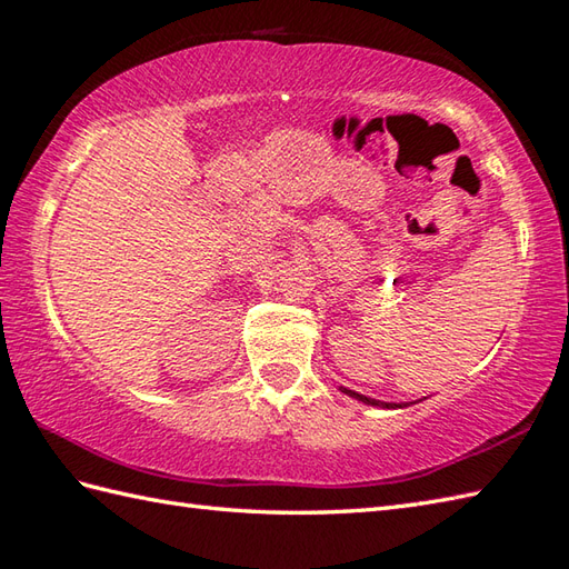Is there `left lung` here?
<instances>
[{
  "instance_id": "left-lung-1",
  "label": "left lung",
  "mask_w": 569,
  "mask_h": 569,
  "mask_svg": "<svg viewBox=\"0 0 569 569\" xmlns=\"http://www.w3.org/2000/svg\"><path fill=\"white\" fill-rule=\"evenodd\" d=\"M346 391L348 397H352V399H358V401H362V403H370V407H382V409H395V407H401V403H387V401H380V399H370V397H362V395H358V391H352V389H346V387H340Z\"/></svg>"
}]
</instances>
